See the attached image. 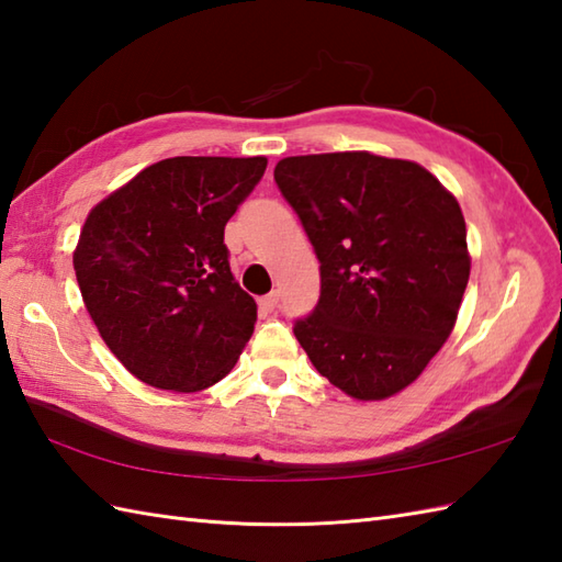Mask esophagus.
Listing matches in <instances>:
<instances>
[{
    "label": "esophagus",
    "mask_w": 562,
    "mask_h": 562,
    "mask_svg": "<svg viewBox=\"0 0 562 562\" xmlns=\"http://www.w3.org/2000/svg\"><path fill=\"white\" fill-rule=\"evenodd\" d=\"M258 304H260V308L266 314H270V312H274V308L280 306V294L278 292H272V294H266L262 296V300H258Z\"/></svg>",
    "instance_id": "esophagus-1"
}]
</instances>
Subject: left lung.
<instances>
[{
    "mask_svg": "<svg viewBox=\"0 0 562 562\" xmlns=\"http://www.w3.org/2000/svg\"><path fill=\"white\" fill-rule=\"evenodd\" d=\"M274 183L321 262L318 304L294 321L308 360L357 401L413 384L469 284L457 198L420 164L369 151L288 157Z\"/></svg>",
    "mask_w": 562,
    "mask_h": 562,
    "instance_id": "8db88e82",
    "label": "left lung"
}]
</instances>
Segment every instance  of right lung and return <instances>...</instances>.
<instances>
[{"mask_svg": "<svg viewBox=\"0 0 562 562\" xmlns=\"http://www.w3.org/2000/svg\"><path fill=\"white\" fill-rule=\"evenodd\" d=\"M268 159L173 157L89 212L75 250L87 312L130 374L202 391L254 336L256 302L234 280L224 226Z\"/></svg>", "mask_w": 562, "mask_h": 562, "instance_id": "right-lung-1", "label": "right lung"}]
</instances>
